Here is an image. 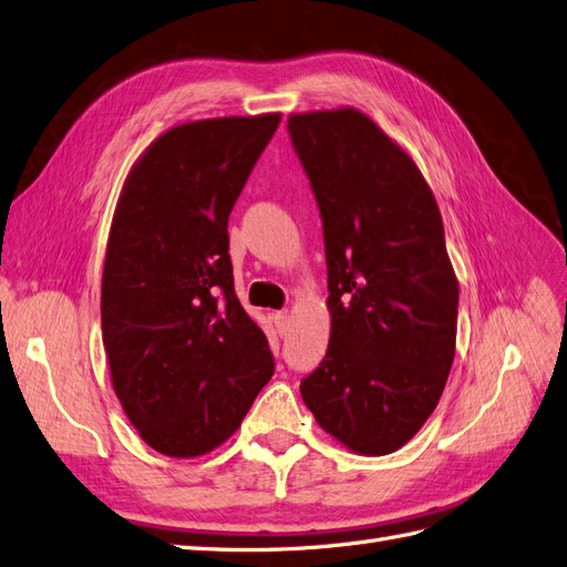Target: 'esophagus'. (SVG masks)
I'll list each match as a JSON object with an SVG mask.
<instances>
[{
  "label": "esophagus",
  "instance_id": "esophagus-1",
  "mask_svg": "<svg viewBox=\"0 0 567 567\" xmlns=\"http://www.w3.org/2000/svg\"><path fill=\"white\" fill-rule=\"evenodd\" d=\"M275 326H277V330H279V336H286V333H288V326H290L288 311H277V315H275Z\"/></svg>",
  "mask_w": 567,
  "mask_h": 567
}]
</instances>
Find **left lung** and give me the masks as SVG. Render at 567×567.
Returning a JSON list of instances; mask_svg holds the SVG:
<instances>
[{
  "label": "left lung",
  "mask_w": 567,
  "mask_h": 567,
  "mask_svg": "<svg viewBox=\"0 0 567 567\" xmlns=\"http://www.w3.org/2000/svg\"><path fill=\"white\" fill-rule=\"evenodd\" d=\"M321 210L330 340L300 394L359 455H389L434 413L455 359L460 284L413 157L354 107L288 116Z\"/></svg>",
  "instance_id": "1"
}]
</instances>
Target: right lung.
Masks as SVG:
<instances>
[{
	"instance_id": "obj_1",
	"label": "right lung",
	"mask_w": 567,
	"mask_h": 567,
	"mask_svg": "<svg viewBox=\"0 0 567 567\" xmlns=\"http://www.w3.org/2000/svg\"><path fill=\"white\" fill-rule=\"evenodd\" d=\"M279 112L162 133L128 171L105 250L101 321L114 394L166 457L223 445L275 375L234 292L227 220Z\"/></svg>"
}]
</instances>
